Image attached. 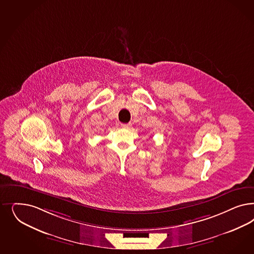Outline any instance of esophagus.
<instances>
[{"label": "esophagus", "instance_id": "34e87169", "mask_svg": "<svg viewBox=\"0 0 254 254\" xmlns=\"http://www.w3.org/2000/svg\"><path fill=\"white\" fill-rule=\"evenodd\" d=\"M131 123H123V124H122V127H123V128H124V129H129V128H131Z\"/></svg>", "mask_w": 254, "mask_h": 254}]
</instances>
